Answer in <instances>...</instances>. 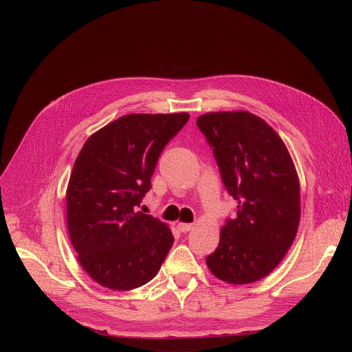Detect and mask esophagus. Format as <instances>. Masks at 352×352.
Segmentation results:
<instances>
[{
    "mask_svg": "<svg viewBox=\"0 0 352 352\" xmlns=\"http://www.w3.org/2000/svg\"><path fill=\"white\" fill-rule=\"evenodd\" d=\"M177 227H178V230H179L181 232H188L190 230H192V227H194V226H192V224H184V223H179Z\"/></svg>",
    "mask_w": 352,
    "mask_h": 352,
    "instance_id": "esophagus-1",
    "label": "esophagus"
}]
</instances>
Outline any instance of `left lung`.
<instances>
[{
    "mask_svg": "<svg viewBox=\"0 0 352 352\" xmlns=\"http://www.w3.org/2000/svg\"><path fill=\"white\" fill-rule=\"evenodd\" d=\"M197 125L238 202L207 265L230 284L261 280L281 263L300 224V181L291 155L280 135L247 111L208 113Z\"/></svg>",
    "mask_w": 352,
    "mask_h": 352,
    "instance_id": "left-lung-1",
    "label": "left lung"
}]
</instances>
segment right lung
Wrapping results in <instances>:
<instances>
[{"mask_svg": "<svg viewBox=\"0 0 352 352\" xmlns=\"http://www.w3.org/2000/svg\"><path fill=\"white\" fill-rule=\"evenodd\" d=\"M188 120L187 113L129 114L85 141L68 182L67 224L80 264L100 285L138 288L171 250L168 226L137 207L164 146Z\"/></svg>", "mask_w": 352, "mask_h": 352, "instance_id": "add662e5", "label": "right lung"}]
</instances>
